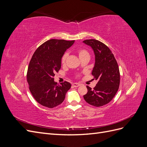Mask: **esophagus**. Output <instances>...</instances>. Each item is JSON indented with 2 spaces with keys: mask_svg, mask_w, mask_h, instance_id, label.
<instances>
[{
  "mask_svg": "<svg viewBox=\"0 0 147 147\" xmlns=\"http://www.w3.org/2000/svg\"><path fill=\"white\" fill-rule=\"evenodd\" d=\"M72 86H73L74 87H78V86H80V84L77 83H74L72 84Z\"/></svg>",
  "mask_w": 147,
  "mask_h": 147,
  "instance_id": "esophagus-1",
  "label": "esophagus"
}]
</instances>
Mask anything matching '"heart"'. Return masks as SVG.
<instances>
[{
  "label": "heart",
  "instance_id": "b5f03b06",
  "mask_svg": "<svg viewBox=\"0 0 147 147\" xmlns=\"http://www.w3.org/2000/svg\"><path fill=\"white\" fill-rule=\"evenodd\" d=\"M77 53L79 58L80 60L82 59H84V58H89V59H90V53H89V52L87 50H86V49L80 48V49H78V50H77ZM67 57H68L67 53H65V54L63 56V57H62L61 63L63 64L65 63L66 59L67 58Z\"/></svg>",
  "mask_w": 147,
  "mask_h": 147
}]
</instances>
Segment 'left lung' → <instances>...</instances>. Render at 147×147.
Masks as SVG:
<instances>
[{
	"label": "left lung",
	"instance_id": "obj_1",
	"mask_svg": "<svg viewBox=\"0 0 147 147\" xmlns=\"http://www.w3.org/2000/svg\"><path fill=\"white\" fill-rule=\"evenodd\" d=\"M90 46L95 55V64L92 71L94 79L97 80L92 89L87 86V94L83 97L92 106L101 107L108 103L117 94L120 83V74L118 63L109 48L95 39L83 41Z\"/></svg>",
	"mask_w": 147,
	"mask_h": 147
}]
</instances>
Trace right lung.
Listing matches in <instances>:
<instances>
[{
	"label": "right lung",
	"mask_w": 147,
	"mask_h": 147,
	"mask_svg": "<svg viewBox=\"0 0 147 147\" xmlns=\"http://www.w3.org/2000/svg\"><path fill=\"white\" fill-rule=\"evenodd\" d=\"M74 42L49 40L37 49L30 61L27 73L29 90L35 100L44 107L52 109L61 104L71 87L67 82L57 84L54 77L61 69L62 57Z\"/></svg>",
	"instance_id": "obj_1"
}]
</instances>
